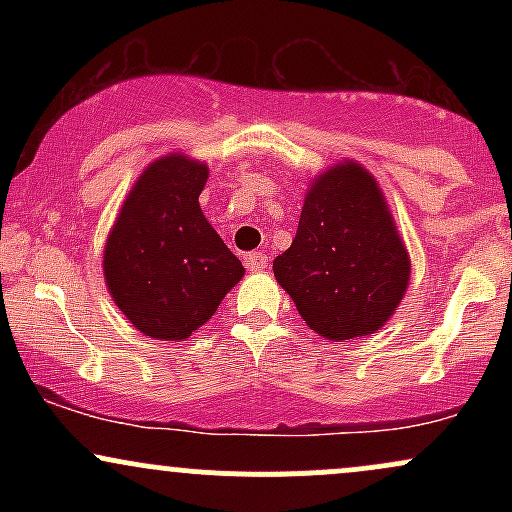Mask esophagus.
<instances>
[{
    "mask_svg": "<svg viewBox=\"0 0 512 512\" xmlns=\"http://www.w3.org/2000/svg\"><path fill=\"white\" fill-rule=\"evenodd\" d=\"M269 264V257L262 255V252H250V255H245V267L250 269V272H262V269H267Z\"/></svg>",
    "mask_w": 512,
    "mask_h": 512,
    "instance_id": "esophagus-1",
    "label": "esophagus"
}]
</instances>
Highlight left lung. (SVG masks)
I'll return each instance as SVG.
<instances>
[{
    "label": "left lung",
    "instance_id": "1",
    "mask_svg": "<svg viewBox=\"0 0 512 512\" xmlns=\"http://www.w3.org/2000/svg\"><path fill=\"white\" fill-rule=\"evenodd\" d=\"M279 286L317 337L375 334L409 289L411 260L378 180L344 158L310 180L291 248L274 260Z\"/></svg>",
    "mask_w": 512,
    "mask_h": 512
}]
</instances>
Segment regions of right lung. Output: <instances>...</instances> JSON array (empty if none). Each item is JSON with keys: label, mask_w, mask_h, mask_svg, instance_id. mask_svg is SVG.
<instances>
[{"label": "right lung", "mask_w": 512, "mask_h": 512, "mask_svg": "<svg viewBox=\"0 0 512 512\" xmlns=\"http://www.w3.org/2000/svg\"><path fill=\"white\" fill-rule=\"evenodd\" d=\"M207 178V163L180 151L156 158L127 192L105 240L110 298L151 339L185 342L245 274L199 207Z\"/></svg>", "instance_id": "1"}]
</instances>
